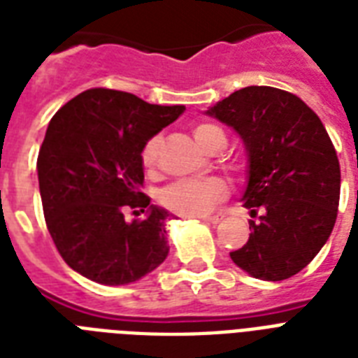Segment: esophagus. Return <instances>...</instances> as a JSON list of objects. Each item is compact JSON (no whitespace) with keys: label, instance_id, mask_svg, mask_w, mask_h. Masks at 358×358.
<instances>
[{"label":"esophagus","instance_id":"obj_1","mask_svg":"<svg viewBox=\"0 0 358 358\" xmlns=\"http://www.w3.org/2000/svg\"><path fill=\"white\" fill-rule=\"evenodd\" d=\"M221 219H223V215H221V213H215V215H202L201 221H204V223H210V224H217Z\"/></svg>","mask_w":358,"mask_h":358}]
</instances>
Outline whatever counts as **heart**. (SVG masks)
I'll use <instances>...</instances> for the list:
<instances>
[{"label": "heart", "mask_w": 358, "mask_h": 358, "mask_svg": "<svg viewBox=\"0 0 358 358\" xmlns=\"http://www.w3.org/2000/svg\"><path fill=\"white\" fill-rule=\"evenodd\" d=\"M191 134L195 141L204 148L212 150L219 143H224L223 129L210 122H199L193 126ZM159 137H150L143 145L141 150V163L146 171L156 167L157 154H159ZM227 195V184L217 176L210 178H185L174 182L162 191L159 201L167 210L180 215H202L217 201Z\"/></svg>", "instance_id": "obj_1"}]
</instances>
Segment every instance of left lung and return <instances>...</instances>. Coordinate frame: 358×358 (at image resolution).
I'll return each mask as SVG.
<instances>
[{
  "instance_id": "obj_1",
  "label": "left lung",
  "mask_w": 358,
  "mask_h": 358,
  "mask_svg": "<svg viewBox=\"0 0 358 358\" xmlns=\"http://www.w3.org/2000/svg\"><path fill=\"white\" fill-rule=\"evenodd\" d=\"M206 115L230 126L247 152L243 206L249 241L230 252L260 280H284L314 260L333 232L340 201V163L320 117L292 92L245 87Z\"/></svg>"
}]
</instances>
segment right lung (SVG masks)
<instances>
[{"mask_svg":"<svg viewBox=\"0 0 358 358\" xmlns=\"http://www.w3.org/2000/svg\"><path fill=\"white\" fill-rule=\"evenodd\" d=\"M184 111L129 92L89 89L53 115L36 159L38 187L50 236L74 271L120 286L167 258L171 213L143 193L141 150ZM145 207V220L123 219L128 209L138 215Z\"/></svg>","mask_w":358,"mask_h":358,"instance_id":"1","label":"right lung"}]
</instances>
